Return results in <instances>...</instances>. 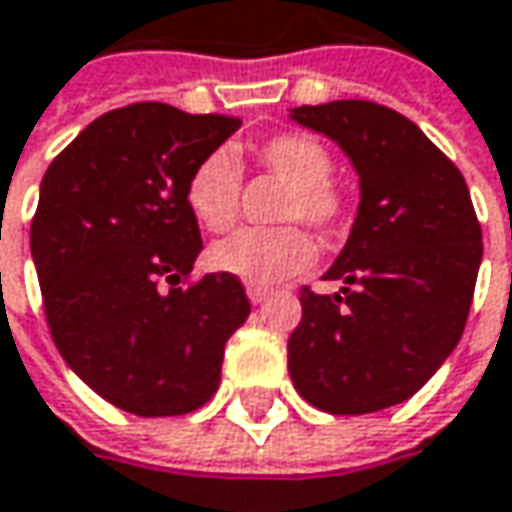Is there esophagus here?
I'll use <instances>...</instances> for the list:
<instances>
[{"label":"esophagus","instance_id":"obj_1","mask_svg":"<svg viewBox=\"0 0 512 512\" xmlns=\"http://www.w3.org/2000/svg\"><path fill=\"white\" fill-rule=\"evenodd\" d=\"M246 293H249V299H252V304L266 302V299L272 296V290H269V287H255V284H249V287H246Z\"/></svg>","mask_w":512,"mask_h":512}]
</instances>
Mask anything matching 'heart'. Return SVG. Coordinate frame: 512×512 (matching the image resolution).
<instances>
[{"instance_id": "b5f03b06", "label": "heart", "mask_w": 512, "mask_h": 512, "mask_svg": "<svg viewBox=\"0 0 512 512\" xmlns=\"http://www.w3.org/2000/svg\"><path fill=\"white\" fill-rule=\"evenodd\" d=\"M255 163L287 184L278 222H302L322 237L346 234L351 196L334 178L331 149L304 131L272 134L255 146ZM187 205L210 234H225L240 219V169L222 149L205 155L187 178ZM316 257L310 237L299 225L246 228L222 240L210 263L246 284L266 287L304 272Z\"/></svg>"}]
</instances>
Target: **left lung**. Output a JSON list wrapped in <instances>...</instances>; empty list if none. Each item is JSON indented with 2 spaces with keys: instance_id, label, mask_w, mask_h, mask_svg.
<instances>
[{
  "instance_id": "8db88e82",
  "label": "left lung",
  "mask_w": 512,
  "mask_h": 512,
  "mask_svg": "<svg viewBox=\"0 0 512 512\" xmlns=\"http://www.w3.org/2000/svg\"><path fill=\"white\" fill-rule=\"evenodd\" d=\"M293 119L340 143L360 175V208L325 275L343 290L302 287L290 378L325 413H375L419 393L460 343L481 222L460 169L393 108L340 99L293 108Z\"/></svg>"
}]
</instances>
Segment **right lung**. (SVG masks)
I'll list each match as a JSON object with an SVG mask.
<instances>
[{"instance_id": "1", "label": "right lung", "mask_w": 512, "mask_h": 512, "mask_svg": "<svg viewBox=\"0 0 512 512\" xmlns=\"http://www.w3.org/2000/svg\"><path fill=\"white\" fill-rule=\"evenodd\" d=\"M237 128L137 102L93 119L43 175L31 257L49 334L90 390L134 416L199 410L252 313L240 278L190 281L202 234L187 178Z\"/></svg>"}]
</instances>
